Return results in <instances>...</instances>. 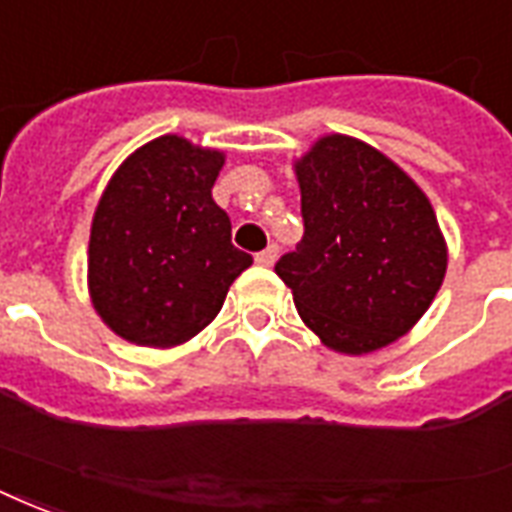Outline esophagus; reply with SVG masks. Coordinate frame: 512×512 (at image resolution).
I'll use <instances>...</instances> for the list:
<instances>
[{
    "mask_svg": "<svg viewBox=\"0 0 512 512\" xmlns=\"http://www.w3.org/2000/svg\"><path fill=\"white\" fill-rule=\"evenodd\" d=\"M275 259H278V245L272 242V245H267L264 251L256 253V261H259L261 267H272L275 264Z\"/></svg>",
    "mask_w": 512,
    "mask_h": 512,
    "instance_id": "1",
    "label": "esophagus"
}]
</instances>
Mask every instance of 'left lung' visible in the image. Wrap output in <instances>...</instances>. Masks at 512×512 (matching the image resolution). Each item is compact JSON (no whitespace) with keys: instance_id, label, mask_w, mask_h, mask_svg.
<instances>
[{"instance_id":"left-lung-1","label":"left lung","mask_w":512,"mask_h":512,"mask_svg":"<svg viewBox=\"0 0 512 512\" xmlns=\"http://www.w3.org/2000/svg\"><path fill=\"white\" fill-rule=\"evenodd\" d=\"M305 234L275 264L302 321L340 353L386 348L416 324L448 251L421 188L367 142L329 134L297 161Z\"/></svg>"}]
</instances>
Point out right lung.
I'll return each mask as SVG.
<instances>
[{"label": "right lung", "instance_id": "add662e5", "mask_svg": "<svg viewBox=\"0 0 512 512\" xmlns=\"http://www.w3.org/2000/svg\"><path fill=\"white\" fill-rule=\"evenodd\" d=\"M224 153L164 134L118 167L91 224L88 288L115 334L148 348L180 345L213 321L251 253L232 245L215 205Z\"/></svg>", "mask_w": 512, "mask_h": 512}]
</instances>
